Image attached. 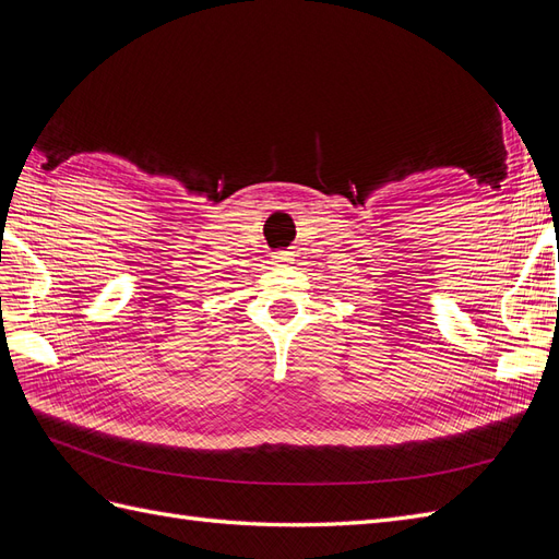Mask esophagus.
Returning a JSON list of instances; mask_svg holds the SVG:
<instances>
[{"label":"esophagus","instance_id":"34e87169","mask_svg":"<svg viewBox=\"0 0 559 559\" xmlns=\"http://www.w3.org/2000/svg\"><path fill=\"white\" fill-rule=\"evenodd\" d=\"M292 261H294L292 251H277V253H273V263L275 265H289Z\"/></svg>","mask_w":559,"mask_h":559}]
</instances>
